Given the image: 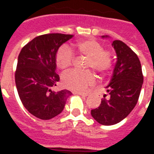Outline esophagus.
Returning <instances> with one entry per match:
<instances>
[{
	"instance_id": "34e87169",
	"label": "esophagus",
	"mask_w": 154,
	"mask_h": 154,
	"mask_svg": "<svg viewBox=\"0 0 154 154\" xmlns=\"http://www.w3.org/2000/svg\"><path fill=\"white\" fill-rule=\"evenodd\" d=\"M74 94L76 95H79V96H82V97H87V93H84V92H80V91H74Z\"/></svg>"
}]
</instances>
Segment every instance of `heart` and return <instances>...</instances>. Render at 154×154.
Instances as JSON below:
<instances>
[{
  "instance_id": "1",
  "label": "heart",
  "mask_w": 154,
  "mask_h": 154,
  "mask_svg": "<svg viewBox=\"0 0 154 154\" xmlns=\"http://www.w3.org/2000/svg\"><path fill=\"white\" fill-rule=\"evenodd\" d=\"M74 47L81 55L87 57L85 67L92 68L100 74H104L112 65V55L110 52L103 50V48L97 41H79L74 44ZM57 66L62 70H67L72 65L74 55L67 45H63L57 49L55 56ZM95 82V75L90 70H73L65 73L62 77V83L64 87L72 91H82L88 86Z\"/></svg>"
}]
</instances>
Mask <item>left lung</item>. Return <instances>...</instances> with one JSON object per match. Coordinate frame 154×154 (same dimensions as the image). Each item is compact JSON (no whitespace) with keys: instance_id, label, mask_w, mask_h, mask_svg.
Instances as JSON below:
<instances>
[{"instance_id":"left-lung-1","label":"left lung","mask_w":154,"mask_h":154,"mask_svg":"<svg viewBox=\"0 0 154 154\" xmlns=\"http://www.w3.org/2000/svg\"><path fill=\"white\" fill-rule=\"evenodd\" d=\"M112 46L117 57L106 87L108 96L104 95L100 106L91 111L94 119L103 125H116L129 116L138 102L143 82L141 63L135 53L120 40H114Z\"/></svg>"}]
</instances>
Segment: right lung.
Wrapping results in <instances>:
<instances>
[{"instance_id": "add662e5", "label": "right lung", "mask_w": 154, "mask_h": 154, "mask_svg": "<svg viewBox=\"0 0 154 154\" xmlns=\"http://www.w3.org/2000/svg\"><path fill=\"white\" fill-rule=\"evenodd\" d=\"M73 37L72 35L48 34L36 37L25 45L18 57L15 85L25 109L41 119H50L63 110L68 90L54 91L59 76L55 71L57 49Z\"/></svg>"}]
</instances>
